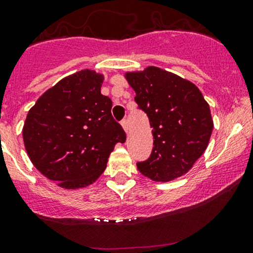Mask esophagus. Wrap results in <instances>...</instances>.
<instances>
[{"label":"esophagus","mask_w":253,"mask_h":253,"mask_svg":"<svg viewBox=\"0 0 253 253\" xmlns=\"http://www.w3.org/2000/svg\"><path fill=\"white\" fill-rule=\"evenodd\" d=\"M121 124H122V126H123V129L127 132V122H126V119H123V121L121 122Z\"/></svg>","instance_id":"esophagus-1"}]
</instances>
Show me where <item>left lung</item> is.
Returning <instances> with one entry per match:
<instances>
[{"label": "left lung", "mask_w": 253, "mask_h": 253, "mask_svg": "<svg viewBox=\"0 0 253 253\" xmlns=\"http://www.w3.org/2000/svg\"><path fill=\"white\" fill-rule=\"evenodd\" d=\"M135 101L146 113L153 134L152 153L137 163L142 175L157 182L191 170L210 141L213 121L202 91L192 82L156 66L126 72Z\"/></svg>", "instance_id": "obj_1"}]
</instances>
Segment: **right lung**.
Listing matches in <instances>:
<instances>
[{
  "label": "right lung",
  "mask_w": 253,
  "mask_h": 253,
  "mask_svg": "<svg viewBox=\"0 0 253 253\" xmlns=\"http://www.w3.org/2000/svg\"><path fill=\"white\" fill-rule=\"evenodd\" d=\"M104 76L82 70L48 89L29 111L23 138L32 164L66 189L99 178L126 131L113 119L112 101L101 94Z\"/></svg>",
  "instance_id": "obj_1"
}]
</instances>
